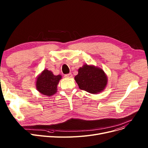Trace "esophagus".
<instances>
[{"label":"esophagus","mask_w":148,"mask_h":148,"mask_svg":"<svg viewBox=\"0 0 148 148\" xmlns=\"http://www.w3.org/2000/svg\"><path fill=\"white\" fill-rule=\"evenodd\" d=\"M64 77H66V78H71V77H73V75H72L71 73H69V74H65Z\"/></svg>","instance_id":"34e87169"}]
</instances>
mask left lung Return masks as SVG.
Segmentation results:
<instances>
[{"instance_id":"obj_1","label":"left lung","mask_w":148,"mask_h":148,"mask_svg":"<svg viewBox=\"0 0 148 148\" xmlns=\"http://www.w3.org/2000/svg\"><path fill=\"white\" fill-rule=\"evenodd\" d=\"M74 79L80 89L90 94L101 92L107 83V76L102 69L87 64L79 69Z\"/></svg>"}]
</instances>
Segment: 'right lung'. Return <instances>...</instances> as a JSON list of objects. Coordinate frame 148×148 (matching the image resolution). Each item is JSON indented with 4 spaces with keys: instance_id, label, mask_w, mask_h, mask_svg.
<instances>
[{
    "instance_id": "1",
    "label": "right lung",
    "mask_w": 148,
    "mask_h": 148,
    "mask_svg": "<svg viewBox=\"0 0 148 148\" xmlns=\"http://www.w3.org/2000/svg\"><path fill=\"white\" fill-rule=\"evenodd\" d=\"M61 78L60 75H54L51 71L44 69L36 79V89L43 95H53L57 92V86Z\"/></svg>"
}]
</instances>
